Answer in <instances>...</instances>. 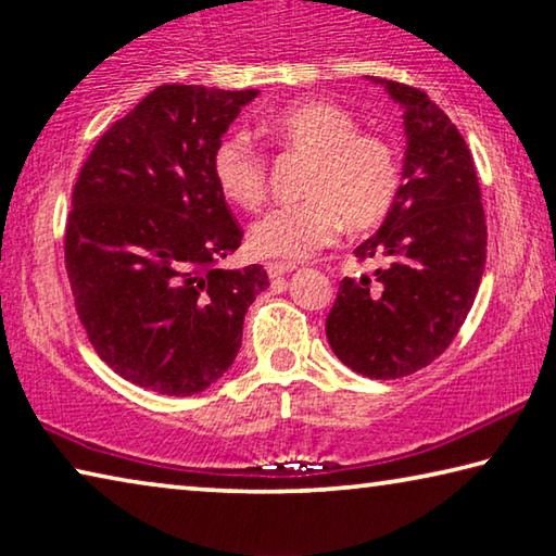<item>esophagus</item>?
<instances>
[{
    "label": "esophagus",
    "instance_id": "esophagus-1",
    "mask_svg": "<svg viewBox=\"0 0 556 556\" xmlns=\"http://www.w3.org/2000/svg\"><path fill=\"white\" fill-rule=\"evenodd\" d=\"M289 271H294V265H291V262H269L267 265L269 279H281L285 275H289Z\"/></svg>",
    "mask_w": 556,
    "mask_h": 556
}]
</instances>
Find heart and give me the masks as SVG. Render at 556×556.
<instances>
[{
    "instance_id": "obj_1",
    "label": "heart",
    "mask_w": 556,
    "mask_h": 556,
    "mask_svg": "<svg viewBox=\"0 0 556 556\" xmlns=\"http://www.w3.org/2000/svg\"><path fill=\"white\" fill-rule=\"evenodd\" d=\"M257 135L281 152L308 156L301 195L250 228L257 257L304 260L331 244L343 223L368 230L388 218L402 191V159L392 139L363 131L351 110L331 100H296L257 119ZM225 201L255 211L267 195V159L248 131H228L211 154Z\"/></svg>"
}]
</instances>
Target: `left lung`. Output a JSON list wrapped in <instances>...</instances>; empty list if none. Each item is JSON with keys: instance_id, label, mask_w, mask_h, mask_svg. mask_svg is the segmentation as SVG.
I'll return each instance as SVG.
<instances>
[{"instance_id": "left-lung-1", "label": "left lung", "mask_w": 556, "mask_h": 556, "mask_svg": "<svg viewBox=\"0 0 556 556\" xmlns=\"http://www.w3.org/2000/svg\"><path fill=\"white\" fill-rule=\"evenodd\" d=\"M404 108V184L355 257L372 277H345L326 336L348 368L372 380L412 375L446 351L481 287L488 228L473 156L425 90L372 78Z\"/></svg>"}]
</instances>
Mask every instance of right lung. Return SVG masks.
Returning <instances> with one entry per match:
<instances>
[{"mask_svg": "<svg viewBox=\"0 0 556 556\" xmlns=\"http://www.w3.org/2000/svg\"><path fill=\"white\" fill-rule=\"evenodd\" d=\"M257 90L159 86L92 147L65 223V271L92 348L119 378L188 397L223 378L260 265L220 269L242 228L211 154Z\"/></svg>", "mask_w": 556, "mask_h": 556, "instance_id": "add662e5", "label": "right lung"}]
</instances>
